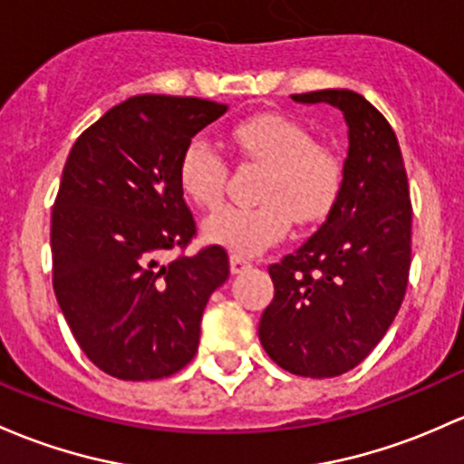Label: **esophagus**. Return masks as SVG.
Segmentation results:
<instances>
[{"label":"esophagus","instance_id":"1","mask_svg":"<svg viewBox=\"0 0 464 464\" xmlns=\"http://www.w3.org/2000/svg\"><path fill=\"white\" fill-rule=\"evenodd\" d=\"M228 265H231V273H242V271H246L248 266H251V262L246 260V257H242V256H231L228 257Z\"/></svg>","mask_w":464,"mask_h":464}]
</instances>
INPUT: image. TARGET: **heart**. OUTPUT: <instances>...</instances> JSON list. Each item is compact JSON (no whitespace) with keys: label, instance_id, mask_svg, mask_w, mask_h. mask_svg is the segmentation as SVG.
<instances>
[{"label":"heart","instance_id":"heart-1","mask_svg":"<svg viewBox=\"0 0 464 464\" xmlns=\"http://www.w3.org/2000/svg\"><path fill=\"white\" fill-rule=\"evenodd\" d=\"M231 140L253 162L266 167L257 207H227L204 219L202 233L211 245L233 256H256L286 236L291 219L315 224L334 208L343 188V162L331 146L314 142L297 120L260 113L237 121ZM227 164L204 140L184 149L178 182L184 198L199 208L222 202Z\"/></svg>","mask_w":464,"mask_h":464}]
</instances>
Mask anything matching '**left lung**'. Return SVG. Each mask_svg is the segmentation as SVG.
Segmentation results:
<instances>
[{
    "label": "left lung",
    "mask_w": 464,
    "mask_h": 464,
    "mask_svg": "<svg viewBox=\"0 0 464 464\" xmlns=\"http://www.w3.org/2000/svg\"><path fill=\"white\" fill-rule=\"evenodd\" d=\"M291 100L343 111L349 150L324 224L269 266L276 295L257 334L286 372L334 378L372 353L402 304L411 265L409 184L396 133L360 92L326 89Z\"/></svg>",
    "instance_id": "8db88e82"
}]
</instances>
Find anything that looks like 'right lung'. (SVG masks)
<instances>
[{
    "label": "right lung",
    "instance_id": "right-lung-1",
    "mask_svg": "<svg viewBox=\"0 0 464 464\" xmlns=\"http://www.w3.org/2000/svg\"><path fill=\"white\" fill-rule=\"evenodd\" d=\"M227 104L135 95L72 144L51 219L53 289L77 344L120 380L187 367L204 306L228 277L227 251L184 248L195 222L178 182L184 149Z\"/></svg>",
    "mask_w": 464,
    "mask_h": 464
}]
</instances>
